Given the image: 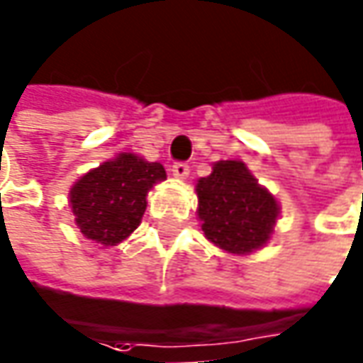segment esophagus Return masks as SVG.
I'll return each instance as SVG.
<instances>
[{
    "instance_id": "34e87169",
    "label": "esophagus",
    "mask_w": 363,
    "mask_h": 363,
    "mask_svg": "<svg viewBox=\"0 0 363 363\" xmlns=\"http://www.w3.org/2000/svg\"><path fill=\"white\" fill-rule=\"evenodd\" d=\"M170 170H172V174L177 177V179H186L189 177V164L186 162H174L172 167H170Z\"/></svg>"
}]
</instances>
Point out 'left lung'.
I'll use <instances>...</instances> for the list:
<instances>
[{
  "label": "left lung",
  "instance_id": "obj_1",
  "mask_svg": "<svg viewBox=\"0 0 363 363\" xmlns=\"http://www.w3.org/2000/svg\"><path fill=\"white\" fill-rule=\"evenodd\" d=\"M199 219L208 241L247 255L269 241L279 215L277 201L239 160H220L196 184Z\"/></svg>",
  "mask_w": 363,
  "mask_h": 363
}]
</instances>
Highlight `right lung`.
I'll return each mask as SVG.
<instances>
[{
    "label": "right lung",
    "instance_id": "add662e5",
    "mask_svg": "<svg viewBox=\"0 0 363 363\" xmlns=\"http://www.w3.org/2000/svg\"><path fill=\"white\" fill-rule=\"evenodd\" d=\"M164 179L160 162H146L128 152L108 160L84 174L69 191L76 225L104 247L124 241L140 225L146 193Z\"/></svg>",
    "mask_w": 363,
    "mask_h": 363
}]
</instances>
